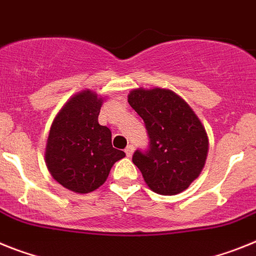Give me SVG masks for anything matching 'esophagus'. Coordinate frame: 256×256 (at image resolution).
<instances>
[{"label": "esophagus", "mask_w": 256, "mask_h": 256, "mask_svg": "<svg viewBox=\"0 0 256 256\" xmlns=\"http://www.w3.org/2000/svg\"><path fill=\"white\" fill-rule=\"evenodd\" d=\"M125 153H126V156H128V157H131V156H132V153H134V146H126V150H125Z\"/></svg>", "instance_id": "34e87169"}]
</instances>
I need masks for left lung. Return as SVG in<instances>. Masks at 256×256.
<instances>
[{
    "instance_id": "left-lung-1",
    "label": "left lung",
    "mask_w": 256,
    "mask_h": 256,
    "mask_svg": "<svg viewBox=\"0 0 256 256\" xmlns=\"http://www.w3.org/2000/svg\"><path fill=\"white\" fill-rule=\"evenodd\" d=\"M128 104L140 116L150 138L148 150H136L132 162L156 193L183 192L205 166L208 139L190 106L166 88H135Z\"/></svg>"
}]
</instances>
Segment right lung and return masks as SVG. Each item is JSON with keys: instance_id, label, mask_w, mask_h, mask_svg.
<instances>
[{"instance_id": "right-lung-1", "label": "right lung", "mask_w": 256, "mask_h": 256, "mask_svg": "<svg viewBox=\"0 0 256 256\" xmlns=\"http://www.w3.org/2000/svg\"><path fill=\"white\" fill-rule=\"evenodd\" d=\"M103 100L91 91L70 98L55 117L46 146L52 178L77 193L95 190L106 180L113 164L125 152L112 146V132L99 125Z\"/></svg>"}]
</instances>
